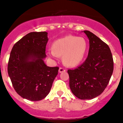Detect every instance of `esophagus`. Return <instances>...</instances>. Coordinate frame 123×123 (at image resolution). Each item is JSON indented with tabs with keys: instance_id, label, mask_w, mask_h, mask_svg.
<instances>
[{
	"instance_id": "1",
	"label": "esophagus",
	"mask_w": 123,
	"mask_h": 123,
	"mask_svg": "<svg viewBox=\"0 0 123 123\" xmlns=\"http://www.w3.org/2000/svg\"><path fill=\"white\" fill-rule=\"evenodd\" d=\"M66 71L65 69H64V68H62V67H60V68H59V73H61V72H65Z\"/></svg>"
}]
</instances>
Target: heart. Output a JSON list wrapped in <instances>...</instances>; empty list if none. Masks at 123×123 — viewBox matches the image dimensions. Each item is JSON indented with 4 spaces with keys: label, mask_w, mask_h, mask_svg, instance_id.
Listing matches in <instances>:
<instances>
[{
    "label": "heart",
    "mask_w": 123,
    "mask_h": 123,
    "mask_svg": "<svg viewBox=\"0 0 123 123\" xmlns=\"http://www.w3.org/2000/svg\"><path fill=\"white\" fill-rule=\"evenodd\" d=\"M88 45L84 38L68 35L54 41L52 50L48 51L51 56H62L65 65L74 67L83 60L87 51Z\"/></svg>",
    "instance_id": "b5f03b06"
}]
</instances>
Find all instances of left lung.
<instances>
[{"instance_id":"left-lung-1","label":"left lung","mask_w":123,"mask_h":123,"mask_svg":"<svg viewBox=\"0 0 123 123\" xmlns=\"http://www.w3.org/2000/svg\"><path fill=\"white\" fill-rule=\"evenodd\" d=\"M90 48L85 61L77 68L68 69L69 87L81 99H90L100 95L107 87L114 69L111 52L107 43L88 31Z\"/></svg>"}]
</instances>
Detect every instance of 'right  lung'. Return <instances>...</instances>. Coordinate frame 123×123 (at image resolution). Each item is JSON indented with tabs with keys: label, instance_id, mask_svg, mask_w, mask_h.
<instances>
[{
	"label": "right lung",
	"instance_id": "1",
	"mask_svg": "<svg viewBox=\"0 0 123 123\" xmlns=\"http://www.w3.org/2000/svg\"><path fill=\"white\" fill-rule=\"evenodd\" d=\"M48 38L46 32H33L18 41L10 54L7 72L16 92L24 98L39 101L49 94L59 67L43 59Z\"/></svg>",
	"mask_w": 123,
	"mask_h": 123
}]
</instances>
